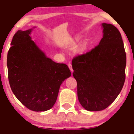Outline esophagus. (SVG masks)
<instances>
[{
	"mask_svg": "<svg viewBox=\"0 0 134 134\" xmlns=\"http://www.w3.org/2000/svg\"><path fill=\"white\" fill-rule=\"evenodd\" d=\"M68 67H69V68L70 69V71H71V72H73V69H72V67L71 64H69L68 65Z\"/></svg>",
	"mask_w": 134,
	"mask_h": 134,
	"instance_id": "obj_1",
	"label": "esophagus"
}]
</instances>
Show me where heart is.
<instances>
[{
  "label": "heart",
  "instance_id": "heart-1",
  "mask_svg": "<svg viewBox=\"0 0 134 134\" xmlns=\"http://www.w3.org/2000/svg\"><path fill=\"white\" fill-rule=\"evenodd\" d=\"M84 49H85V47H84V46L83 45V46H82V47H80V48L79 49V51L81 52H82L84 51Z\"/></svg>",
  "mask_w": 134,
  "mask_h": 134
}]
</instances>
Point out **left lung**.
I'll return each instance as SVG.
<instances>
[{"label":"left lung","mask_w":134,"mask_h":134,"mask_svg":"<svg viewBox=\"0 0 134 134\" xmlns=\"http://www.w3.org/2000/svg\"><path fill=\"white\" fill-rule=\"evenodd\" d=\"M103 36L98 45L77 55L72 62L77 97L91 111L104 110L118 96L125 80L126 53L121 34L111 24L103 23Z\"/></svg>","instance_id":"left-lung-1"}]
</instances>
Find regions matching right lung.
I'll list each match as a JSON object with an SVG mask.
<instances>
[{"label": "right lung", "instance_id": "right-lung-1", "mask_svg": "<svg viewBox=\"0 0 134 134\" xmlns=\"http://www.w3.org/2000/svg\"><path fill=\"white\" fill-rule=\"evenodd\" d=\"M33 29L19 30L11 41L7 65L10 88L29 110L44 111L54 105L60 87L71 76L68 66L47 57L30 36Z\"/></svg>", "mask_w": 134, "mask_h": 134}]
</instances>
